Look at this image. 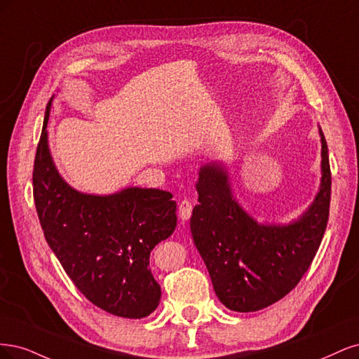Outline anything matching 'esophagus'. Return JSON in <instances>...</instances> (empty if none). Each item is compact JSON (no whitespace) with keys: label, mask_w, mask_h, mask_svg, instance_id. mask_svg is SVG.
<instances>
[{"label":"esophagus","mask_w":359,"mask_h":359,"mask_svg":"<svg viewBox=\"0 0 359 359\" xmlns=\"http://www.w3.org/2000/svg\"><path fill=\"white\" fill-rule=\"evenodd\" d=\"M179 216H180V219H182L183 222L184 221H189L191 216H192V204H191V201H188V200L180 201V204H179Z\"/></svg>","instance_id":"obj_1"}]
</instances>
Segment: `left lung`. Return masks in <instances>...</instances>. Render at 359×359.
<instances>
[{"mask_svg":"<svg viewBox=\"0 0 359 359\" xmlns=\"http://www.w3.org/2000/svg\"><path fill=\"white\" fill-rule=\"evenodd\" d=\"M320 137V182L313 201L286 224L258 222L233 189L229 168L210 161L195 183L191 233L209 270L215 292L226 309L248 313L269 307L291 292L313 261L325 233L331 171L325 137Z\"/></svg>","mask_w":359,"mask_h":359,"instance_id":"obj_1","label":"left lung"}]
</instances>
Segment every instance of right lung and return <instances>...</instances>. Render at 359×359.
I'll use <instances>...</instances> for the list:
<instances>
[{
	"mask_svg": "<svg viewBox=\"0 0 359 359\" xmlns=\"http://www.w3.org/2000/svg\"><path fill=\"white\" fill-rule=\"evenodd\" d=\"M46 107L34 161V201L49 248L77 289L109 313L140 319L156 310L161 286L150 271V252L177 225L172 194L128 187L86 194L68 184L49 147Z\"/></svg>",
	"mask_w": 359,
	"mask_h": 359,
	"instance_id": "obj_1",
	"label": "right lung"
}]
</instances>
